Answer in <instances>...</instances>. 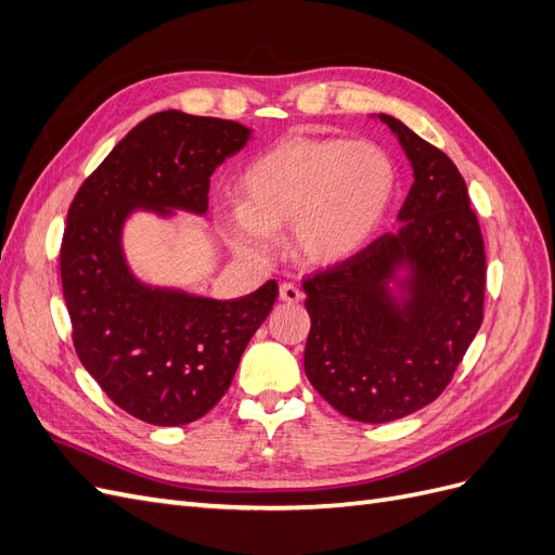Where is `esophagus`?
<instances>
[{
	"label": "esophagus",
	"instance_id": "1",
	"mask_svg": "<svg viewBox=\"0 0 555 555\" xmlns=\"http://www.w3.org/2000/svg\"><path fill=\"white\" fill-rule=\"evenodd\" d=\"M280 298L287 300V304H298V300L304 298V292H300V287L294 282H282L280 284Z\"/></svg>",
	"mask_w": 555,
	"mask_h": 555
}]
</instances>
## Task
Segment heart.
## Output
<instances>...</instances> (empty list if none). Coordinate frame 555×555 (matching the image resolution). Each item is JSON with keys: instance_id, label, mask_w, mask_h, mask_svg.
I'll return each instance as SVG.
<instances>
[{"instance_id": "obj_1", "label": "heart", "mask_w": 555, "mask_h": 555, "mask_svg": "<svg viewBox=\"0 0 555 555\" xmlns=\"http://www.w3.org/2000/svg\"><path fill=\"white\" fill-rule=\"evenodd\" d=\"M398 171L373 141L296 137L266 150L243 171L245 206L229 233L251 257H271L273 229L294 227V245L314 263L354 255L391 206Z\"/></svg>"}]
</instances>
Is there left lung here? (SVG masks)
Returning a JSON list of instances; mask_svg holds the SVG:
<instances>
[{"label": "left lung", "mask_w": 555, "mask_h": 555, "mask_svg": "<svg viewBox=\"0 0 555 555\" xmlns=\"http://www.w3.org/2000/svg\"><path fill=\"white\" fill-rule=\"evenodd\" d=\"M379 120L414 169L402 224L304 280L306 375L331 408L363 424L408 416L447 389L483 322L486 292L481 229L456 164L396 117ZM402 262L413 280L400 309L385 280Z\"/></svg>", "instance_id": "left-lung-1"}]
</instances>
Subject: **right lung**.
Segmentation results:
<instances>
[{
	"label": "right lung",
	"mask_w": 555,
	"mask_h": 555,
	"mask_svg": "<svg viewBox=\"0 0 555 555\" xmlns=\"http://www.w3.org/2000/svg\"><path fill=\"white\" fill-rule=\"evenodd\" d=\"M247 139V127L220 117L150 115L80 184L66 215L60 275L76 354L145 424H192L220 402L278 282L236 300L150 289L125 263L122 224L137 208L206 212L210 176Z\"/></svg>",
	"instance_id": "add662e5"
}]
</instances>
